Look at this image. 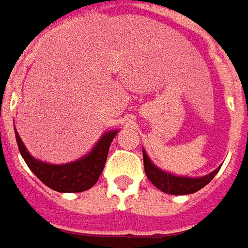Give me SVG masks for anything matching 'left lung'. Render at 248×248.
Listing matches in <instances>:
<instances>
[{"instance_id":"obj_1","label":"left lung","mask_w":248,"mask_h":248,"mask_svg":"<svg viewBox=\"0 0 248 248\" xmlns=\"http://www.w3.org/2000/svg\"><path fill=\"white\" fill-rule=\"evenodd\" d=\"M143 160L144 171H145V175L149 179V182L154 184L156 188H159L163 192L170 195L194 194V192L199 191V189H202L210 183L212 179L215 177L217 171L220 170V167H219L217 170L211 172L210 175H205L203 177H182L161 171L157 167L154 166L152 161L148 159L145 151H143Z\"/></svg>"}]
</instances>
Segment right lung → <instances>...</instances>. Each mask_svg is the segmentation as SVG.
<instances>
[{"mask_svg": "<svg viewBox=\"0 0 248 248\" xmlns=\"http://www.w3.org/2000/svg\"><path fill=\"white\" fill-rule=\"evenodd\" d=\"M16 140L18 144L20 154L24 160L31 168V172L36 175L45 186L54 189L57 192H81L89 189L97 183L101 172L104 170L108 151L112 140L115 139L117 131L107 132L100 139L99 143L85 157L80 160L73 161L69 164L54 166L46 164L43 161L36 160L31 154L26 151L25 145L21 141V138L16 131Z\"/></svg>", "mask_w": 248, "mask_h": 248, "instance_id": "add662e5", "label": "right lung"}]
</instances>
